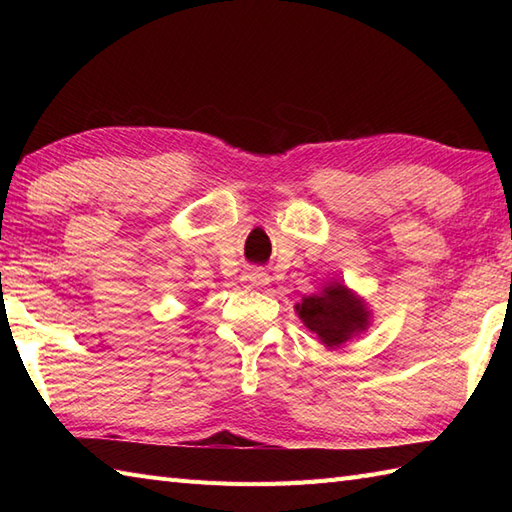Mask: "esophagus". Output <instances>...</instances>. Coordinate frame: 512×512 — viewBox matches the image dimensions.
Returning a JSON list of instances; mask_svg holds the SVG:
<instances>
[{
  "label": "esophagus",
  "mask_w": 512,
  "mask_h": 512,
  "mask_svg": "<svg viewBox=\"0 0 512 512\" xmlns=\"http://www.w3.org/2000/svg\"><path fill=\"white\" fill-rule=\"evenodd\" d=\"M244 281H246L248 286H253V288H262V286L268 284L270 277H268V273H264V270L253 268V270H248V273L244 275Z\"/></svg>",
  "instance_id": "34e87169"
}]
</instances>
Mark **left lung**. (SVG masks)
<instances>
[{"label": "left lung", "mask_w": 512, "mask_h": 512, "mask_svg": "<svg viewBox=\"0 0 512 512\" xmlns=\"http://www.w3.org/2000/svg\"><path fill=\"white\" fill-rule=\"evenodd\" d=\"M297 312L306 328L325 345H341L352 334L365 330L367 325V310L363 301H358L350 290L341 284L325 288L321 295L306 297L297 303Z\"/></svg>", "instance_id": "left-lung-1"}]
</instances>
